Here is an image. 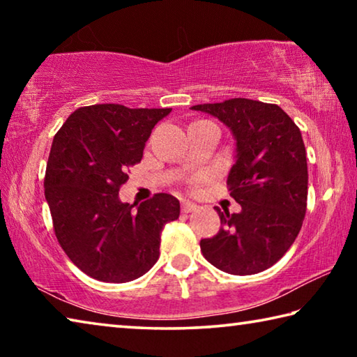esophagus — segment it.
I'll return each instance as SVG.
<instances>
[{
  "instance_id": "34e87169",
  "label": "esophagus",
  "mask_w": 357,
  "mask_h": 357,
  "mask_svg": "<svg viewBox=\"0 0 357 357\" xmlns=\"http://www.w3.org/2000/svg\"><path fill=\"white\" fill-rule=\"evenodd\" d=\"M181 209H183V213H193V211H197L198 206L195 203H192L189 200H184L183 202V206H181Z\"/></svg>"
}]
</instances>
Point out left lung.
I'll use <instances>...</instances> for the list:
<instances>
[{
    "label": "left lung",
    "instance_id": "1",
    "mask_svg": "<svg viewBox=\"0 0 357 357\" xmlns=\"http://www.w3.org/2000/svg\"><path fill=\"white\" fill-rule=\"evenodd\" d=\"M192 110L220 119L236 140L227 184L241 211L215 208L222 227L200 241L203 255L223 273H261L285 255L305 215L309 173L301 130L279 105L259 100L236 98Z\"/></svg>",
    "mask_w": 357,
    "mask_h": 357
}]
</instances>
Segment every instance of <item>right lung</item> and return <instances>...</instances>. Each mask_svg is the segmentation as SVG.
<instances>
[{
  "instance_id": "add662e5",
  "label": "right lung",
  "mask_w": 357,
  "mask_h": 357,
  "mask_svg": "<svg viewBox=\"0 0 357 357\" xmlns=\"http://www.w3.org/2000/svg\"><path fill=\"white\" fill-rule=\"evenodd\" d=\"M172 108L82 107L53 138L44 179L59 245L78 269L100 282L135 280L159 259L160 233L179 217L170 193L129 204L119 200L151 130Z\"/></svg>"
}]
</instances>
